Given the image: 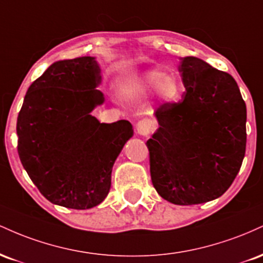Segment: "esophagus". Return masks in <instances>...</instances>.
<instances>
[{"instance_id": "1", "label": "esophagus", "mask_w": 263, "mask_h": 263, "mask_svg": "<svg viewBox=\"0 0 263 263\" xmlns=\"http://www.w3.org/2000/svg\"><path fill=\"white\" fill-rule=\"evenodd\" d=\"M156 129V123L153 120L151 119H142L140 121L137 122V125H136V131H137V134L140 136H143V137H147V136H149L152 134L153 131Z\"/></svg>"}]
</instances>
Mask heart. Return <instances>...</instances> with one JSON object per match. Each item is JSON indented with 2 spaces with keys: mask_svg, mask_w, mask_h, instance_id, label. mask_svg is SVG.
<instances>
[{
  "mask_svg": "<svg viewBox=\"0 0 263 263\" xmlns=\"http://www.w3.org/2000/svg\"><path fill=\"white\" fill-rule=\"evenodd\" d=\"M135 91L144 93L158 91L162 101L174 104L182 96L183 86L177 77L168 75L167 71L161 68H155L142 74L138 83L136 84Z\"/></svg>",
  "mask_w": 263,
  "mask_h": 263,
  "instance_id": "heart-1",
  "label": "heart"
}]
</instances>
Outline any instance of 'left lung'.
<instances>
[{
	"instance_id": "1",
	"label": "left lung",
	"mask_w": 263,
	"mask_h": 263,
	"mask_svg": "<svg viewBox=\"0 0 263 263\" xmlns=\"http://www.w3.org/2000/svg\"><path fill=\"white\" fill-rule=\"evenodd\" d=\"M183 99L157 108L159 127L147 141L157 193L177 205L221 197L246 149V105L236 81L195 57L180 59Z\"/></svg>"
}]
</instances>
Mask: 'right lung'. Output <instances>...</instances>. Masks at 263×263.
I'll use <instances>...</instances> for the list:
<instances>
[{
  "label": "right lung",
  "mask_w": 263,
  "mask_h": 263,
  "mask_svg": "<svg viewBox=\"0 0 263 263\" xmlns=\"http://www.w3.org/2000/svg\"><path fill=\"white\" fill-rule=\"evenodd\" d=\"M93 57L59 60L28 87L17 119L23 168L50 203L90 209L107 197L112 165L134 135L126 120L101 123L104 102Z\"/></svg>",
  "instance_id": "add662e5"
}]
</instances>
